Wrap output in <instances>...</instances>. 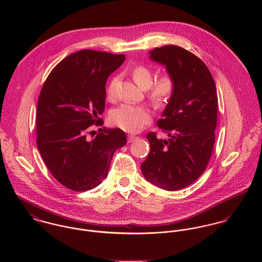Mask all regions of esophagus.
<instances>
[{
	"label": "esophagus",
	"instance_id": "34e87169",
	"mask_svg": "<svg viewBox=\"0 0 262 262\" xmlns=\"http://www.w3.org/2000/svg\"><path fill=\"white\" fill-rule=\"evenodd\" d=\"M137 138H138V137H137V136H135V135H128V142H129V143H131V142L135 141Z\"/></svg>",
	"mask_w": 262,
	"mask_h": 262
}]
</instances>
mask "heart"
I'll list each match as a JSON object with an SVG mask.
<instances>
[{
    "mask_svg": "<svg viewBox=\"0 0 262 262\" xmlns=\"http://www.w3.org/2000/svg\"><path fill=\"white\" fill-rule=\"evenodd\" d=\"M132 77L139 88L142 90L148 89L152 83V73L146 67H137L132 71ZM115 79L110 82L107 93L109 97L114 94ZM174 91V81L171 76L162 75L150 88L149 97L153 104L157 107L165 105L171 98ZM151 120L150 111L142 106L124 104L116 108L111 113L113 124L127 132H138Z\"/></svg>",
    "mask_w": 262,
    "mask_h": 262,
    "instance_id": "heart-1",
    "label": "heart"
}]
</instances>
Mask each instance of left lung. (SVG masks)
Here are the masks:
<instances>
[{
  "label": "left lung",
  "mask_w": 262,
  "mask_h": 262,
  "mask_svg": "<svg viewBox=\"0 0 262 262\" xmlns=\"http://www.w3.org/2000/svg\"><path fill=\"white\" fill-rule=\"evenodd\" d=\"M148 56L165 68L174 91L157 121L169 138L146 136L150 152L141 171L154 186L178 190L199 179L211 157L217 126L216 85L206 64L180 46L154 48Z\"/></svg>",
  "instance_id": "left-lung-1"
}]
</instances>
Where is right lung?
<instances>
[{
  "label": "right lung",
  "instance_id": "1",
  "mask_svg": "<svg viewBox=\"0 0 262 262\" xmlns=\"http://www.w3.org/2000/svg\"><path fill=\"white\" fill-rule=\"evenodd\" d=\"M124 54L83 49L63 58L46 78L36 109L37 147L52 176L75 191L98 187L108 176L114 152L127 143L119 128H101L86 138L91 125L102 126L108 77Z\"/></svg>",
  "mask_w": 262,
  "mask_h": 262
}]
</instances>
